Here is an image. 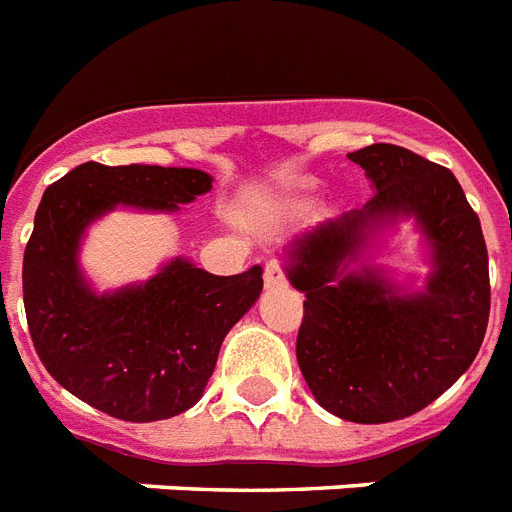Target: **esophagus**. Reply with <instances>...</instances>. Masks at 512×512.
Segmentation results:
<instances>
[{"label":"esophagus","mask_w":512,"mask_h":512,"mask_svg":"<svg viewBox=\"0 0 512 512\" xmlns=\"http://www.w3.org/2000/svg\"><path fill=\"white\" fill-rule=\"evenodd\" d=\"M264 285H267L269 290L285 288V285H288V277H285V269H282L280 261H269L267 269H264Z\"/></svg>","instance_id":"34e87169"}]
</instances>
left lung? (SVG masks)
Here are the masks:
<instances>
[{"instance_id":"8db88e82","label":"left lung","mask_w":512,"mask_h":512,"mask_svg":"<svg viewBox=\"0 0 512 512\" xmlns=\"http://www.w3.org/2000/svg\"><path fill=\"white\" fill-rule=\"evenodd\" d=\"M349 158L375 195L288 251V277L306 296L296 357L327 412L391 423L425 410L473 365L489 322V253L452 171L386 142ZM399 215H412L432 245L434 272L420 294L348 267L371 232Z\"/></svg>"}]
</instances>
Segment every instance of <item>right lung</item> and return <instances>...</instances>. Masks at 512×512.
<instances>
[{
  "instance_id": "obj_1",
  "label": "right lung",
  "mask_w": 512,
  "mask_h": 512,
  "mask_svg": "<svg viewBox=\"0 0 512 512\" xmlns=\"http://www.w3.org/2000/svg\"><path fill=\"white\" fill-rule=\"evenodd\" d=\"M208 190L198 169L89 161L49 185L36 208L23 256L28 333L49 375L110 418L153 423L190 410L264 280L261 267L216 277L174 259L142 285L97 296L79 269L84 230L116 206L174 211Z\"/></svg>"
}]
</instances>
